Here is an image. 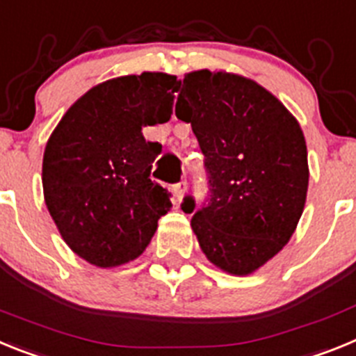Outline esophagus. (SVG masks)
Returning <instances> with one entry per match:
<instances>
[{
  "mask_svg": "<svg viewBox=\"0 0 356 356\" xmlns=\"http://www.w3.org/2000/svg\"><path fill=\"white\" fill-rule=\"evenodd\" d=\"M186 190H188V182L186 181L177 182V184H175V186H174V195H175V199L179 200V202H181V200H182V197H184Z\"/></svg>",
  "mask_w": 356,
  "mask_h": 356,
  "instance_id": "34e87169",
  "label": "esophagus"
}]
</instances>
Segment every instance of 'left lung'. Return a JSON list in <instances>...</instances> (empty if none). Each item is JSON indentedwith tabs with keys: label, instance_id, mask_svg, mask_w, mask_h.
I'll return each instance as SVG.
<instances>
[{
	"label": "left lung",
	"instance_id": "1",
	"mask_svg": "<svg viewBox=\"0 0 356 356\" xmlns=\"http://www.w3.org/2000/svg\"><path fill=\"white\" fill-rule=\"evenodd\" d=\"M175 116L204 154L208 195L193 213L200 249L222 270L245 276L286 245L305 209L308 154L298 120L243 76L200 70L182 80Z\"/></svg>",
	"mask_w": 356,
	"mask_h": 356
}]
</instances>
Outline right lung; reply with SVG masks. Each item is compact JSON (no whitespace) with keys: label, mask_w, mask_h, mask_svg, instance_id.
<instances>
[{"label":"right lung","mask_w":356,"mask_h":356,"mask_svg":"<svg viewBox=\"0 0 356 356\" xmlns=\"http://www.w3.org/2000/svg\"><path fill=\"white\" fill-rule=\"evenodd\" d=\"M179 80L141 73L107 80L71 105L42 159L48 211L64 242L97 267H118L147 249L172 208L150 181L161 145L141 127L168 122Z\"/></svg>","instance_id":"add662e5"}]
</instances>
